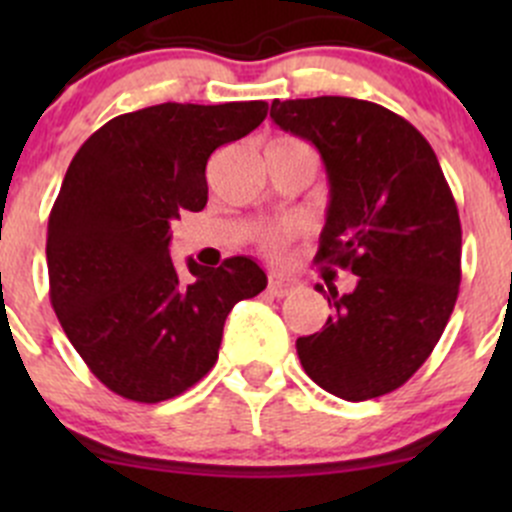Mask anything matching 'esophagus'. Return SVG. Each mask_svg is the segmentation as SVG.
I'll return each instance as SVG.
<instances>
[{
	"instance_id": "1",
	"label": "esophagus",
	"mask_w": 512,
	"mask_h": 512,
	"mask_svg": "<svg viewBox=\"0 0 512 512\" xmlns=\"http://www.w3.org/2000/svg\"><path fill=\"white\" fill-rule=\"evenodd\" d=\"M294 289H297V282H294L292 277L270 275V280H267V292L275 294V297H287V294H292Z\"/></svg>"
}]
</instances>
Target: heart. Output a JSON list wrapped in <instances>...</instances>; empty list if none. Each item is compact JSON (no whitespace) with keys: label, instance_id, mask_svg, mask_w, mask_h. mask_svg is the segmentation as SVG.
Wrapping results in <instances>:
<instances>
[{"label":"heart","instance_id":"1","mask_svg":"<svg viewBox=\"0 0 512 512\" xmlns=\"http://www.w3.org/2000/svg\"><path fill=\"white\" fill-rule=\"evenodd\" d=\"M272 143H297L294 138H277V141ZM289 240V227H277V230H270L265 237H262V247H265L270 255H277V252H282V247L287 245Z\"/></svg>","mask_w":512,"mask_h":512}]
</instances>
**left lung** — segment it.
<instances>
[{
    "instance_id": "obj_1",
    "label": "left lung",
    "mask_w": 512,
    "mask_h": 512,
    "mask_svg": "<svg viewBox=\"0 0 512 512\" xmlns=\"http://www.w3.org/2000/svg\"><path fill=\"white\" fill-rule=\"evenodd\" d=\"M270 118L327 168L314 262L359 277L354 292L329 289L334 314L297 339L299 361L344 401L389 394L431 356L461 285V218L436 153L406 118L359 98H275Z\"/></svg>"
}]
</instances>
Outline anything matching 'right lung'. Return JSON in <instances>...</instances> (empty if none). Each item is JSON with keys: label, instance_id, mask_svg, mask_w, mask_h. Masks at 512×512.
<instances>
[{"label": "right lung", "instance_id": "add662e5", "mask_svg": "<svg viewBox=\"0 0 512 512\" xmlns=\"http://www.w3.org/2000/svg\"><path fill=\"white\" fill-rule=\"evenodd\" d=\"M265 101L158 103L123 113L79 148L49 215V297L91 374L123 399L158 404L218 361L223 327L267 275L250 257L220 267L168 252L170 223L208 203L205 165L267 116Z\"/></svg>", "mask_w": 512, "mask_h": 512}]
</instances>
